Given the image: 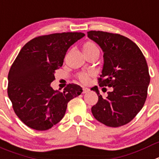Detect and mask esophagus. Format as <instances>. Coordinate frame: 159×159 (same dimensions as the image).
Returning a JSON list of instances; mask_svg holds the SVG:
<instances>
[{
    "label": "esophagus",
    "instance_id": "obj_1",
    "mask_svg": "<svg viewBox=\"0 0 159 159\" xmlns=\"http://www.w3.org/2000/svg\"><path fill=\"white\" fill-rule=\"evenodd\" d=\"M88 91H89L88 88H87V87H84V88H83V94H85V93L88 92Z\"/></svg>",
    "mask_w": 159,
    "mask_h": 159
}]
</instances>
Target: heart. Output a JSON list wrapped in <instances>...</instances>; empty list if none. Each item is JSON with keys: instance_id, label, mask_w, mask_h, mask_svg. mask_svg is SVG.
I'll return each mask as SVG.
<instances>
[{"instance_id": "obj_1", "label": "heart", "mask_w": 159, "mask_h": 159, "mask_svg": "<svg viewBox=\"0 0 159 159\" xmlns=\"http://www.w3.org/2000/svg\"><path fill=\"white\" fill-rule=\"evenodd\" d=\"M83 51H84V54L86 57L91 56V55H98L99 56L100 53V49L97 44L94 42H87L83 45ZM91 75L90 72H80L79 73L77 77L80 80V81L84 84H87L89 81V77Z\"/></svg>"}]
</instances>
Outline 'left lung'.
<instances>
[{
	"label": "left lung",
	"instance_id": "left-lung-1",
	"mask_svg": "<svg viewBox=\"0 0 159 159\" xmlns=\"http://www.w3.org/2000/svg\"><path fill=\"white\" fill-rule=\"evenodd\" d=\"M87 37L104 53L99 86L113 87L106 98L98 87L91 88L98 96L91 108L93 116L109 127L126 125L140 111L148 96L150 75L146 59L137 45L123 35L91 30Z\"/></svg>",
	"mask_w": 159,
	"mask_h": 159
}]
</instances>
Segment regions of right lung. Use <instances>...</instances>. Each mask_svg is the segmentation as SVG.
<instances>
[{
	"mask_svg": "<svg viewBox=\"0 0 159 159\" xmlns=\"http://www.w3.org/2000/svg\"><path fill=\"white\" fill-rule=\"evenodd\" d=\"M84 35L64 32L39 36L24 45L13 62L8 75V95L16 114L30 129H51L63 118L68 102L83 92L77 84H68L61 92L50 84L68 48Z\"/></svg>",
	"mask_w": 159,
	"mask_h": 159,
	"instance_id": "1",
	"label": "right lung"
}]
</instances>
